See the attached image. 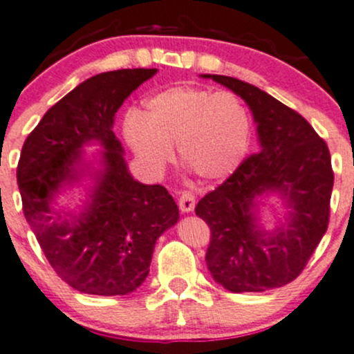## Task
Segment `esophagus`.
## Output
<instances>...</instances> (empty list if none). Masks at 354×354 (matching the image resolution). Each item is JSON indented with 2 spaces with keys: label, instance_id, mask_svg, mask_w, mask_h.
<instances>
[{
  "label": "esophagus",
  "instance_id": "esophagus-1",
  "mask_svg": "<svg viewBox=\"0 0 354 354\" xmlns=\"http://www.w3.org/2000/svg\"><path fill=\"white\" fill-rule=\"evenodd\" d=\"M178 205L181 212H192L195 209V195L192 192H183L178 198Z\"/></svg>",
  "mask_w": 354,
  "mask_h": 354
}]
</instances>
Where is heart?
<instances>
[{"instance_id":"heart-1","label":"heart","mask_w":354,"mask_h":354,"mask_svg":"<svg viewBox=\"0 0 354 354\" xmlns=\"http://www.w3.org/2000/svg\"><path fill=\"white\" fill-rule=\"evenodd\" d=\"M124 137L147 169L160 171L173 157L202 181L230 176L252 137L245 101L230 91L178 85L145 101V113L128 111Z\"/></svg>"}]
</instances>
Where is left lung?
<instances>
[{
  "label": "left lung",
  "instance_id": "8db88e82",
  "mask_svg": "<svg viewBox=\"0 0 354 354\" xmlns=\"http://www.w3.org/2000/svg\"><path fill=\"white\" fill-rule=\"evenodd\" d=\"M231 88L250 106L260 152L209 192L195 214L210 227L205 262L214 279L233 292H262L301 274L329 226L334 171L324 138L295 109L252 84L203 75ZM279 193L292 207L288 227L267 234L252 209L266 193Z\"/></svg>",
  "mask_w": 354,
  "mask_h": 354
}]
</instances>
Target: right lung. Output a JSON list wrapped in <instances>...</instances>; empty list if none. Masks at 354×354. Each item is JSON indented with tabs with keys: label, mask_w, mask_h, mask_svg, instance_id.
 Wrapping results in <instances>:
<instances>
[{
	"label": "right lung",
	"mask_w": 354,
	"mask_h": 354,
	"mask_svg": "<svg viewBox=\"0 0 354 354\" xmlns=\"http://www.w3.org/2000/svg\"><path fill=\"white\" fill-rule=\"evenodd\" d=\"M156 71L128 68L87 78L49 108L24 142L17 181L25 219L55 272L85 295L135 291L149 276L157 238L180 217L162 185L130 176L113 131L124 99ZM88 141L105 147L91 202L75 216L56 211L54 195L83 172L81 147Z\"/></svg>",
	"instance_id": "add662e5"
}]
</instances>
